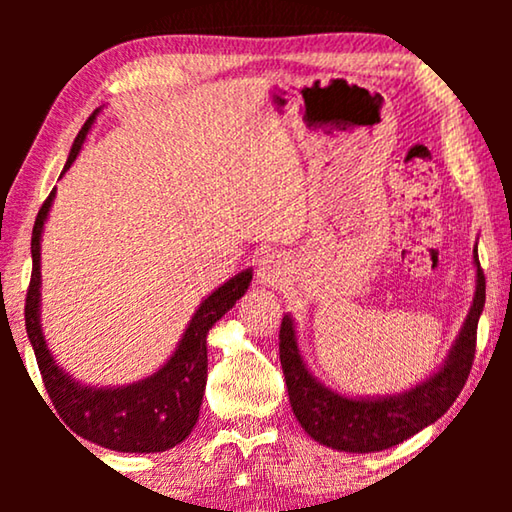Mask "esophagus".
<instances>
[{"label": "esophagus", "mask_w": 512, "mask_h": 512, "mask_svg": "<svg viewBox=\"0 0 512 512\" xmlns=\"http://www.w3.org/2000/svg\"><path fill=\"white\" fill-rule=\"evenodd\" d=\"M287 273H289V266H287V259L277 253H266L259 257L257 262V282L262 284V287H273L277 289L280 284L287 280Z\"/></svg>", "instance_id": "obj_1"}]
</instances>
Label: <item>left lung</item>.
Returning <instances> with one entry per match:
<instances>
[{
    "label": "left lung",
    "mask_w": 512,
    "mask_h": 512,
    "mask_svg": "<svg viewBox=\"0 0 512 512\" xmlns=\"http://www.w3.org/2000/svg\"><path fill=\"white\" fill-rule=\"evenodd\" d=\"M476 291L470 314L458 334L452 352L436 375L411 391L379 397V400H352L329 391L307 370L300 357L296 329L289 316L280 327V361L287 379L291 409L311 438L320 445L352 454L381 452L429 427L461 395L472 370L476 350V325L485 305V277L474 248Z\"/></svg>",
    "instance_id": "8db88e82"
}]
</instances>
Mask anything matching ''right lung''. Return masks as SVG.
<instances>
[{"label": "right lung", "mask_w": 512, "mask_h": 512, "mask_svg": "<svg viewBox=\"0 0 512 512\" xmlns=\"http://www.w3.org/2000/svg\"><path fill=\"white\" fill-rule=\"evenodd\" d=\"M97 112L85 121L81 133L76 135L63 171L72 167L79 155ZM54 196L56 189L42 203L36 225H33V271L27 289V305H24L29 341L36 352L40 375L54 409L76 436L90 443L131 454L167 452L183 443L198 420L207 381V332L244 296L253 280V271L248 268L244 273H237L201 302L176 352L151 377L121 388L83 386L56 366L40 327V237Z\"/></svg>", "instance_id": "1"}]
</instances>
